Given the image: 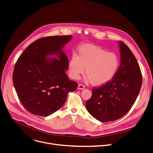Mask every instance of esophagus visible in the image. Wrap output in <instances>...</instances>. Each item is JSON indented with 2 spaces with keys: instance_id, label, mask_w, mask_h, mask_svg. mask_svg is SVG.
<instances>
[{
  "instance_id": "34e87169",
  "label": "esophagus",
  "mask_w": 153,
  "mask_h": 153,
  "mask_svg": "<svg viewBox=\"0 0 153 153\" xmlns=\"http://www.w3.org/2000/svg\"><path fill=\"white\" fill-rule=\"evenodd\" d=\"M84 88H85V86H84L83 84H79L78 85L77 89H84Z\"/></svg>"
}]
</instances>
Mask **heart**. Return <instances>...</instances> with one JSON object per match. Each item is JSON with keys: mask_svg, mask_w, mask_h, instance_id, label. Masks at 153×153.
Segmentation results:
<instances>
[{"mask_svg": "<svg viewBox=\"0 0 153 153\" xmlns=\"http://www.w3.org/2000/svg\"><path fill=\"white\" fill-rule=\"evenodd\" d=\"M119 66L118 57L99 46L88 44L82 46L78 54H73L69 62V72L73 79H79L85 73L86 80L99 86L109 82L114 77Z\"/></svg>", "mask_w": 153, "mask_h": 153, "instance_id": "1", "label": "heart"}]
</instances>
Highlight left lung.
<instances>
[{"instance_id": "obj_1", "label": "left lung", "mask_w": 153, "mask_h": 153, "mask_svg": "<svg viewBox=\"0 0 153 153\" xmlns=\"http://www.w3.org/2000/svg\"><path fill=\"white\" fill-rule=\"evenodd\" d=\"M121 64L115 76L107 84L92 89L85 102L89 113L101 122L116 121L124 116L135 102L142 85L139 64L130 49L119 41Z\"/></svg>"}]
</instances>
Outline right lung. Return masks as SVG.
<instances>
[{"label": "right lung", "instance_id": "add662e5", "mask_svg": "<svg viewBox=\"0 0 153 153\" xmlns=\"http://www.w3.org/2000/svg\"><path fill=\"white\" fill-rule=\"evenodd\" d=\"M72 36L42 37L30 44L15 64L12 80L20 101L30 113L48 116L60 109L77 83L69 80L65 71L68 57L62 51ZM56 55L58 59L46 55Z\"/></svg>", "mask_w": 153, "mask_h": 153}]
</instances>
